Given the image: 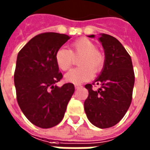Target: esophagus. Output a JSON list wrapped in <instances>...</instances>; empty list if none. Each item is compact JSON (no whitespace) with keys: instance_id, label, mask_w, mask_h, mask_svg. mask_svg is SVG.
<instances>
[{"instance_id":"esophagus-1","label":"esophagus","mask_w":150,"mask_h":150,"mask_svg":"<svg viewBox=\"0 0 150 150\" xmlns=\"http://www.w3.org/2000/svg\"><path fill=\"white\" fill-rule=\"evenodd\" d=\"M79 87H81V85L80 84H75V88H78Z\"/></svg>"}]
</instances>
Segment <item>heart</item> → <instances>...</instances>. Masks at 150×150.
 <instances>
[{
    "label": "heart",
    "instance_id": "heart-1",
    "mask_svg": "<svg viewBox=\"0 0 150 150\" xmlns=\"http://www.w3.org/2000/svg\"><path fill=\"white\" fill-rule=\"evenodd\" d=\"M71 50L60 47L55 53V60L58 68L63 71L69 70L73 64L74 57H79L80 67L70 71L65 75L67 82L80 83L92 79L93 72H99L104 65V57L97 46L86 38L75 41L71 46Z\"/></svg>",
    "mask_w": 150,
    "mask_h": 150
}]
</instances>
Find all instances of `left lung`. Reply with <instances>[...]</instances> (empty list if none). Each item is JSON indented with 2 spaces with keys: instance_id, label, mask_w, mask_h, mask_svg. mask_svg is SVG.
Masks as SVG:
<instances>
[{
  "instance_id": "left-lung-1",
  "label": "left lung",
  "mask_w": 150,
  "mask_h": 150,
  "mask_svg": "<svg viewBox=\"0 0 150 150\" xmlns=\"http://www.w3.org/2000/svg\"><path fill=\"white\" fill-rule=\"evenodd\" d=\"M98 40L104 49V65L93 84H100V88L93 90L91 83L85 85L88 96L83 106L88 121L104 129L117 124L126 113L132 99L135 74L131 56L116 38L101 33Z\"/></svg>"
}]
</instances>
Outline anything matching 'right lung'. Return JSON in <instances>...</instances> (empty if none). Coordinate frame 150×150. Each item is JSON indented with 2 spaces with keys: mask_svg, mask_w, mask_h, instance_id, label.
Wrapping results in <instances>:
<instances>
[{
  "mask_svg": "<svg viewBox=\"0 0 150 150\" xmlns=\"http://www.w3.org/2000/svg\"><path fill=\"white\" fill-rule=\"evenodd\" d=\"M70 39L66 34L44 33L28 41L17 56L14 81L21 111L40 128L57 126L75 92L71 83L58 87L62 78L55 53Z\"/></svg>",
  "mask_w": 150,
  "mask_h": 150,
  "instance_id": "add662e5",
  "label": "right lung"
}]
</instances>
